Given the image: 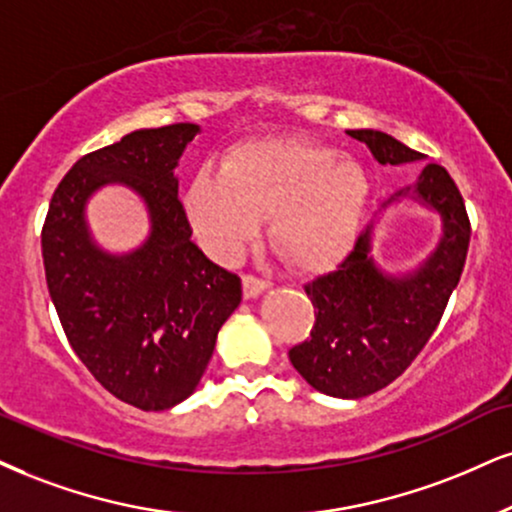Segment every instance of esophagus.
I'll use <instances>...</instances> for the list:
<instances>
[{
	"instance_id": "obj_1",
	"label": "esophagus",
	"mask_w": 512,
	"mask_h": 512,
	"mask_svg": "<svg viewBox=\"0 0 512 512\" xmlns=\"http://www.w3.org/2000/svg\"><path fill=\"white\" fill-rule=\"evenodd\" d=\"M242 287H244V299H258V296L268 289V282L258 280V277H254V275H244Z\"/></svg>"
}]
</instances>
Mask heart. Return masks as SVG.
<instances>
[{
	"label": "heart",
	"mask_w": 512,
	"mask_h": 512,
	"mask_svg": "<svg viewBox=\"0 0 512 512\" xmlns=\"http://www.w3.org/2000/svg\"><path fill=\"white\" fill-rule=\"evenodd\" d=\"M370 201L361 161L304 137H261L232 147L185 192L194 237L232 263L270 216L268 242L296 273L318 275L349 254Z\"/></svg>",
	"instance_id": "heart-1"
}]
</instances>
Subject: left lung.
Here are the masks:
<instances>
[{"label":"left lung","mask_w":512,"mask_h":512,"mask_svg":"<svg viewBox=\"0 0 512 512\" xmlns=\"http://www.w3.org/2000/svg\"><path fill=\"white\" fill-rule=\"evenodd\" d=\"M382 166L422 161L380 130H346ZM413 200L437 212L442 235L435 249L408 271H387L371 254L374 230L391 205ZM470 244V223L456 182L427 163L410 185L384 201L334 273L306 285L313 301L311 339L289 351V361L320 394L363 399L394 382L437 330L449 296L458 287Z\"/></svg>","instance_id":"left-lung-1"}]
</instances>
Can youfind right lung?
Listing matches in <instances>:
<instances>
[{
	"instance_id": "add662e5",
	"label": "right lung",
	"mask_w": 512,
	"mask_h": 512,
	"mask_svg": "<svg viewBox=\"0 0 512 512\" xmlns=\"http://www.w3.org/2000/svg\"><path fill=\"white\" fill-rule=\"evenodd\" d=\"M194 123L144 128L82 156L56 187L42 227L49 296L75 356L116 399L142 410L178 406L199 387L218 330L242 301V280L192 242L178 197ZM121 184L143 199L150 232L130 252L93 239L86 204Z\"/></svg>"
}]
</instances>
